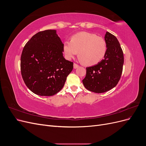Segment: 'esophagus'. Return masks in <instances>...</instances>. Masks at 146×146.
Returning a JSON list of instances; mask_svg holds the SVG:
<instances>
[{
	"mask_svg": "<svg viewBox=\"0 0 146 146\" xmlns=\"http://www.w3.org/2000/svg\"><path fill=\"white\" fill-rule=\"evenodd\" d=\"M80 67V66H79L78 64H76V63H74V69H77V68H79Z\"/></svg>",
	"mask_w": 146,
	"mask_h": 146,
	"instance_id": "34e87169",
	"label": "esophagus"
}]
</instances>
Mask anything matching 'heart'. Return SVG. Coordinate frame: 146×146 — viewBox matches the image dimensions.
<instances>
[{
    "mask_svg": "<svg viewBox=\"0 0 146 146\" xmlns=\"http://www.w3.org/2000/svg\"><path fill=\"white\" fill-rule=\"evenodd\" d=\"M107 50V42L102 37L87 32L74 35L70 41H66L63 44V53L66 58H74L78 52L80 60L87 66L100 63Z\"/></svg>",
    "mask_w": 146,
    "mask_h": 146,
    "instance_id": "obj_1",
    "label": "heart"
}]
</instances>
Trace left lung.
<instances>
[{"instance_id":"1","label":"left lung","mask_w":146,"mask_h":146,"mask_svg":"<svg viewBox=\"0 0 146 146\" xmlns=\"http://www.w3.org/2000/svg\"><path fill=\"white\" fill-rule=\"evenodd\" d=\"M107 50L104 59L96 65L87 67L82 80L86 89L102 93L115 87L120 80L123 69V54L117 39L107 32L105 36Z\"/></svg>"}]
</instances>
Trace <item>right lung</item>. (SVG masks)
Returning <instances> with one entry per match:
<instances>
[{
  "mask_svg": "<svg viewBox=\"0 0 146 146\" xmlns=\"http://www.w3.org/2000/svg\"><path fill=\"white\" fill-rule=\"evenodd\" d=\"M63 44L55 30L35 34L26 43L21 56V72L33 93L51 96L62 89L73 62L63 56Z\"/></svg>",
  "mask_w": 146,
  "mask_h": 146,
  "instance_id": "obj_1",
  "label": "right lung"
}]
</instances>
